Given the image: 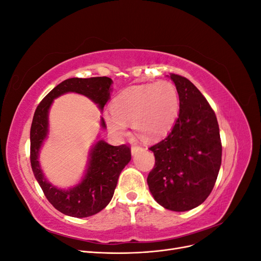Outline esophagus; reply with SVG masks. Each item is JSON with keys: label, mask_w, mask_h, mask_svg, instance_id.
<instances>
[{"label": "esophagus", "mask_w": 261, "mask_h": 261, "mask_svg": "<svg viewBox=\"0 0 261 261\" xmlns=\"http://www.w3.org/2000/svg\"><path fill=\"white\" fill-rule=\"evenodd\" d=\"M139 151H143V148H141L140 146H133L132 147V154H136L137 152Z\"/></svg>", "instance_id": "34e87169"}]
</instances>
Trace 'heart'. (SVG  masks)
Segmentation results:
<instances>
[{"instance_id": "1", "label": "heart", "mask_w": 261, "mask_h": 261, "mask_svg": "<svg viewBox=\"0 0 261 261\" xmlns=\"http://www.w3.org/2000/svg\"><path fill=\"white\" fill-rule=\"evenodd\" d=\"M111 110L105 114V121L114 135L124 136L127 122H132L139 135L155 140L167 135L177 120L178 93L167 81L132 86L113 99Z\"/></svg>"}]
</instances>
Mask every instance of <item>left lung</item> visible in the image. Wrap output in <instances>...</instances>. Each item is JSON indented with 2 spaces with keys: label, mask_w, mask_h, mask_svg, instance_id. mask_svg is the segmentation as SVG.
I'll return each mask as SVG.
<instances>
[{
  "label": "left lung",
  "mask_w": 261,
  "mask_h": 261,
  "mask_svg": "<svg viewBox=\"0 0 261 261\" xmlns=\"http://www.w3.org/2000/svg\"><path fill=\"white\" fill-rule=\"evenodd\" d=\"M179 98V113L168 136L150 147L155 164L147 183L165 209L188 211L210 195L222 158L217 116L187 78L171 74Z\"/></svg>",
  "instance_id": "left-lung-1"
}]
</instances>
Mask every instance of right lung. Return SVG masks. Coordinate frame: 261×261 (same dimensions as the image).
Here are the masks:
<instances>
[{
    "label": "right lung",
    "instance_id": "obj_1",
    "mask_svg": "<svg viewBox=\"0 0 261 261\" xmlns=\"http://www.w3.org/2000/svg\"><path fill=\"white\" fill-rule=\"evenodd\" d=\"M113 81L109 77L69 78L53 88L36 109L30 128V162L34 175L52 206L74 218H87L105 209L111 201L118 176L130 161V149L126 145L112 146L98 139L88 153L85 174L68 189L59 188L46 179L41 169L39 154L49 135V112L54 99L74 92L94 102L100 111L110 99ZM100 126L107 128L103 117Z\"/></svg>",
    "mask_w": 261,
    "mask_h": 261
}]
</instances>
